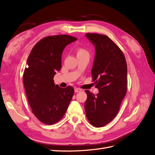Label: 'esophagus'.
<instances>
[{
    "label": "esophagus",
    "instance_id": "obj_1",
    "mask_svg": "<svg viewBox=\"0 0 155 155\" xmlns=\"http://www.w3.org/2000/svg\"><path fill=\"white\" fill-rule=\"evenodd\" d=\"M82 91V90L80 89V88H78V87L74 88V92L77 93V92H80V91Z\"/></svg>",
    "mask_w": 155,
    "mask_h": 155
}]
</instances>
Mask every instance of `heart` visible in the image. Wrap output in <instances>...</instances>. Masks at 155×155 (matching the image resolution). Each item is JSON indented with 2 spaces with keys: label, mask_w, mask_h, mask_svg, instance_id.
Segmentation results:
<instances>
[{
  "label": "heart",
  "mask_w": 155,
  "mask_h": 155,
  "mask_svg": "<svg viewBox=\"0 0 155 155\" xmlns=\"http://www.w3.org/2000/svg\"><path fill=\"white\" fill-rule=\"evenodd\" d=\"M77 55V56H82V55H86V54H89L87 51L86 50L85 48L79 47L76 50Z\"/></svg>",
  "instance_id": "1"
}]
</instances>
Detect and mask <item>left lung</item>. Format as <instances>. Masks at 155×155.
Instances as JSON below:
<instances>
[{
	"mask_svg": "<svg viewBox=\"0 0 155 155\" xmlns=\"http://www.w3.org/2000/svg\"><path fill=\"white\" fill-rule=\"evenodd\" d=\"M86 37L95 46L91 75L99 92L95 95L85 91L87 97L84 108L91 124L101 127L118 114L127 90V65L123 52L108 36L87 33Z\"/></svg>",
	"mask_w": 155,
	"mask_h": 155,
	"instance_id": "1",
	"label": "left lung"
}]
</instances>
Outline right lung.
<instances>
[{
	"mask_svg": "<svg viewBox=\"0 0 155 155\" xmlns=\"http://www.w3.org/2000/svg\"><path fill=\"white\" fill-rule=\"evenodd\" d=\"M76 40L69 35L47 36L35 45L28 56V68L23 74L25 89L32 113L44 124L59 121L72 99L73 87H60L53 78L61 69L64 48Z\"/></svg>",
	"mask_w": 155,
	"mask_h": 155,
	"instance_id": "right-lung-1",
	"label": "right lung"
}]
</instances>
